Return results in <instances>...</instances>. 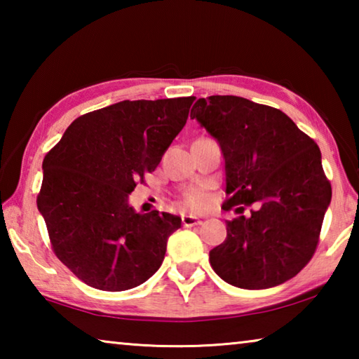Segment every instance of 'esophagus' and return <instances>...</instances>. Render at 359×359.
Segmentation results:
<instances>
[{"label":"esophagus","instance_id":"34e87169","mask_svg":"<svg viewBox=\"0 0 359 359\" xmlns=\"http://www.w3.org/2000/svg\"><path fill=\"white\" fill-rule=\"evenodd\" d=\"M182 224H184L185 228H191V226H198V224H203V222L196 217L184 215V217H182Z\"/></svg>","mask_w":359,"mask_h":359}]
</instances>
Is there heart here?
Instances as JSON below:
<instances>
[{"label": "heart", "mask_w": 359, "mask_h": 359, "mask_svg": "<svg viewBox=\"0 0 359 359\" xmlns=\"http://www.w3.org/2000/svg\"><path fill=\"white\" fill-rule=\"evenodd\" d=\"M184 203L188 209L203 210L208 208L209 196H208V193H204L201 190H194V191H190L187 194V196L184 198Z\"/></svg>", "instance_id": "obj_1"}]
</instances>
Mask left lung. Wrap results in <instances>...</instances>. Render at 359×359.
<instances>
[{
	"label": "left lung",
	"mask_w": 359,
	"mask_h": 359,
	"mask_svg": "<svg viewBox=\"0 0 359 359\" xmlns=\"http://www.w3.org/2000/svg\"><path fill=\"white\" fill-rule=\"evenodd\" d=\"M224 156L223 209L253 205L226 222V239L212 248V269L238 288L264 290L294 277L320 241L331 184L312 137L287 114L239 96L199 98L191 109Z\"/></svg>",
	"instance_id": "left-lung-1"
}]
</instances>
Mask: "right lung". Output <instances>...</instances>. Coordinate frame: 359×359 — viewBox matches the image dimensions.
Listing matches in <instances>:
<instances>
[{
    "label": "right lung",
    "mask_w": 359,
    "mask_h": 359,
    "mask_svg": "<svg viewBox=\"0 0 359 359\" xmlns=\"http://www.w3.org/2000/svg\"><path fill=\"white\" fill-rule=\"evenodd\" d=\"M194 100H126L83 114L46 155L36 203L53 253L88 287L130 290L160 269L180 217L136 214L128 194L160 165Z\"/></svg>",
    "instance_id": "right-lung-1"
}]
</instances>
